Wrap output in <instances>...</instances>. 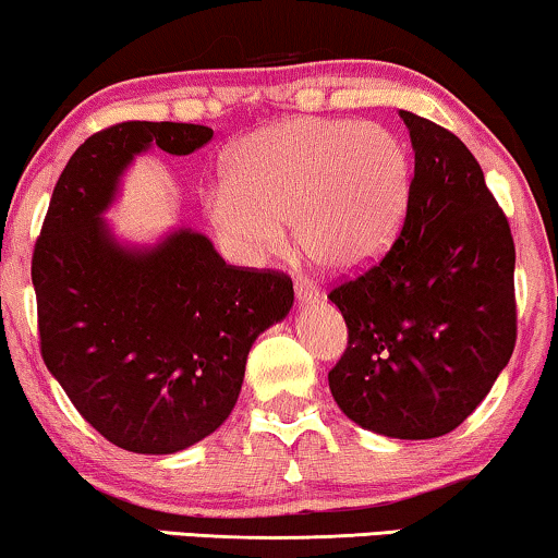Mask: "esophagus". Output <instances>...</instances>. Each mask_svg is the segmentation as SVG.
Listing matches in <instances>:
<instances>
[{
	"label": "esophagus",
	"mask_w": 558,
	"mask_h": 558,
	"mask_svg": "<svg viewBox=\"0 0 558 558\" xmlns=\"http://www.w3.org/2000/svg\"><path fill=\"white\" fill-rule=\"evenodd\" d=\"M293 291H295V301H299L301 306H308V303L319 301V288H316L312 280H306V278L295 280Z\"/></svg>",
	"instance_id": "obj_1"
}]
</instances>
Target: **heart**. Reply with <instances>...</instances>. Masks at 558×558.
<instances>
[{
  "instance_id": "1",
  "label": "heart",
  "mask_w": 558,
  "mask_h": 558,
  "mask_svg": "<svg viewBox=\"0 0 558 558\" xmlns=\"http://www.w3.org/2000/svg\"><path fill=\"white\" fill-rule=\"evenodd\" d=\"M409 185V154L384 125L288 118L231 146L206 214L239 257L283 250L288 221L312 263L352 272L389 246Z\"/></svg>"
}]
</instances>
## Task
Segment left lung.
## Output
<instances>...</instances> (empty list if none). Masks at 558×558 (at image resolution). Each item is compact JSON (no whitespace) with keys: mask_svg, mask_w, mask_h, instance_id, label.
I'll return each instance as SVG.
<instances>
[{"mask_svg":"<svg viewBox=\"0 0 558 558\" xmlns=\"http://www.w3.org/2000/svg\"><path fill=\"white\" fill-rule=\"evenodd\" d=\"M399 116L414 149L407 216L384 259L329 293L348 324L329 389L355 425L429 440L461 425L510 363L514 242L466 144Z\"/></svg>","mask_w":558,"mask_h":558,"instance_id":"obj_1","label":"left lung"}]
</instances>
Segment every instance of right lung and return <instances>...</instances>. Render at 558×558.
Returning a JSON list of instances; mask_svg holds the SVG:
<instances>
[{
    "mask_svg": "<svg viewBox=\"0 0 558 558\" xmlns=\"http://www.w3.org/2000/svg\"><path fill=\"white\" fill-rule=\"evenodd\" d=\"M208 125L129 121L89 136L56 182L33 252L40 355L76 412L112 446L167 456L223 425L252 344L286 319L283 272L223 263L206 234L125 244L105 210L138 154L185 157Z\"/></svg>",
    "mask_w": 558,
    "mask_h": 558,
    "instance_id": "add662e5",
    "label": "right lung"
}]
</instances>
